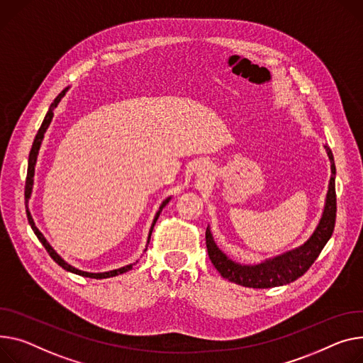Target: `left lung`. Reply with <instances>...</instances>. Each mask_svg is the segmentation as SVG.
<instances>
[{"label":"left lung","instance_id":"8db88e82","mask_svg":"<svg viewBox=\"0 0 363 363\" xmlns=\"http://www.w3.org/2000/svg\"><path fill=\"white\" fill-rule=\"evenodd\" d=\"M328 159L331 162V178L328 184V192L325 199L324 211L321 220L313 230L306 242L292 251H287L274 258H269L255 265H245L232 261L226 254L217 248L210 228L206 230V245L208 257L223 279L236 284L254 287V289H269L292 283L303 276L311 265L321 254L323 248L333 235L335 225V164L331 149L325 146Z\"/></svg>","mask_w":363,"mask_h":363}]
</instances>
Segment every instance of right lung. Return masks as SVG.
Listing matches in <instances>:
<instances>
[{"label": "right lung", "mask_w": 363, "mask_h": 363, "mask_svg": "<svg viewBox=\"0 0 363 363\" xmlns=\"http://www.w3.org/2000/svg\"><path fill=\"white\" fill-rule=\"evenodd\" d=\"M68 90V87H65L57 98L54 99V102L51 104V106H50V111L46 112V115H45V119H43V123H42V125H40V128H39V131H38V134H36V137H35V140H33V144H32V149H30V153H29V166H28V177H26V186H24V197H26V213H28V220H29V225L32 226V229H33V232H35V235L38 236V239L40 240V244L45 247V250L48 251V254L51 255V258L58 264V265H61V267L64 269V270H67V272H69V273H74V274H79V276H83V277H90V279H108V277H113V276H118V274H123V273H127V272H130L131 269H133V265L135 264H128V265H125V267H121V269H116V270H111V272H105V273H87V272H82V270H79V269H74L72 267V265H69L68 262H65L57 252H55V250L50 245V242H48V240L45 239V236L42 235V232L36 228V225H35V222H33V217H32V214H30V211H29V208H28V203H29V199H30V194H32V188H33V175H35V164H36V160H38V153H39V149H40V144H42V140H43V134H45V131H46V128L50 127V124H51V121H52V116H54V109L57 108V105L60 104V101L62 99V96L65 94V91ZM171 201V197H167L162 204H160V207H159V211L156 213V216H155V219H153V223H152V228H150V232H149V239H147V244L150 242V236H152V232H153V228H155V225H156V220L159 219V214H160V211L163 210V207ZM147 250V248H146Z\"/></svg>", "instance_id": "obj_1"}]
</instances>
